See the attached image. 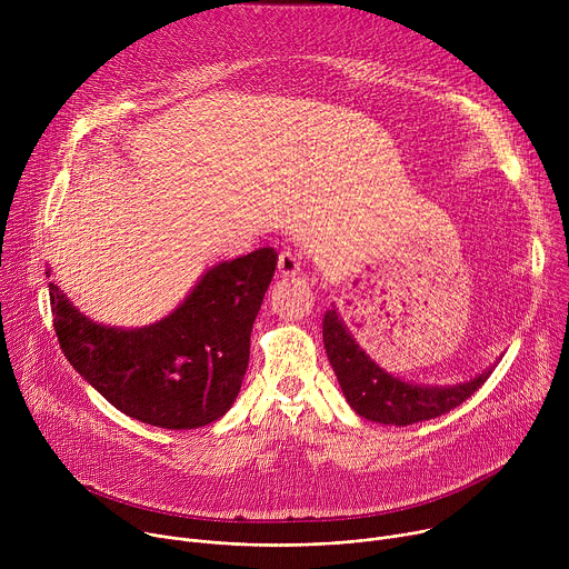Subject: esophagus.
I'll return each instance as SVG.
<instances>
[{
	"mask_svg": "<svg viewBox=\"0 0 569 569\" xmlns=\"http://www.w3.org/2000/svg\"><path fill=\"white\" fill-rule=\"evenodd\" d=\"M277 268H279V272H281L283 277H295V274H299V270H301V259H299V254L286 250V252L279 254Z\"/></svg>",
	"mask_w": 569,
	"mask_h": 569,
	"instance_id": "esophagus-1",
	"label": "esophagus"
}]
</instances>
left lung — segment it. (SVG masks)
Here are the masks:
<instances>
[{"label":"left lung","mask_w":569,"mask_h":569,"mask_svg":"<svg viewBox=\"0 0 569 569\" xmlns=\"http://www.w3.org/2000/svg\"><path fill=\"white\" fill-rule=\"evenodd\" d=\"M321 336L347 402L362 419L382 426H412L437 419L470 398L493 373V369H486L466 382L443 387L400 380L365 353L336 308L323 315Z\"/></svg>","instance_id":"8db88e82"}]
</instances>
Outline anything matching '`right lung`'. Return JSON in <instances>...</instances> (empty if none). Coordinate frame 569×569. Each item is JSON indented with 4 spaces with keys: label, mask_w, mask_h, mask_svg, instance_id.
Instances as JSON below:
<instances>
[{
    "label": "right lung",
    "mask_w": 569,
    "mask_h": 569,
    "mask_svg": "<svg viewBox=\"0 0 569 569\" xmlns=\"http://www.w3.org/2000/svg\"><path fill=\"white\" fill-rule=\"evenodd\" d=\"M274 270L272 248L222 261L171 315L139 329L86 317L49 283L56 336L69 365L126 417L167 430L202 428L218 421L240 391Z\"/></svg>",
    "instance_id": "add662e5"
}]
</instances>
